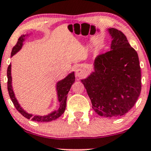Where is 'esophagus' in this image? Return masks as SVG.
<instances>
[{
	"label": "esophagus",
	"instance_id": "34e87169",
	"mask_svg": "<svg viewBox=\"0 0 151 151\" xmlns=\"http://www.w3.org/2000/svg\"><path fill=\"white\" fill-rule=\"evenodd\" d=\"M86 74V72L84 69L81 68H77L75 70V75L76 77H79V78H81L83 77H84Z\"/></svg>",
	"mask_w": 151,
	"mask_h": 151
}]
</instances>
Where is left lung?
Masks as SVG:
<instances>
[{"label":"left lung","instance_id":"obj_1","mask_svg":"<svg viewBox=\"0 0 151 151\" xmlns=\"http://www.w3.org/2000/svg\"><path fill=\"white\" fill-rule=\"evenodd\" d=\"M113 40L111 50L95 59L94 72L81 82L92 108L101 116L124 115L132 109L141 91V74L137 52L126 35L109 29Z\"/></svg>","mask_w":151,"mask_h":151}]
</instances>
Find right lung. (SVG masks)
Masks as SVG:
<instances>
[{"instance_id":"obj_1","label":"right lung","mask_w":151,"mask_h":151,"mask_svg":"<svg viewBox=\"0 0 151 151\" xmlns=\"http://www.w3.org/2000/svg\"><path fill=\"white\" fill-rule=\"evenodd\" d=\"M26 35H22L20 36L18 40L16 45L13 47V50L11 52V57L13 56L15 53L21 49L22 46V42H23L25 37ZM7 76H8V91L9 93V96L10 99L13 101V104H14L15 109L20 112V114L25 117L27 119H31L32 121H38V122H49L55 120V119H58L59 117L61 116L62 114L65 112L66 104H67V93L70 91L71 86H72L73 83L75 81V76L74 73L72 72L69 74L67 77L65 78L62 80L58 81L57 84V91H58V100L60 102V108L58 111H55L52 112L51 114H48L46 116H32V114H27L21 108L20 104H18L16 98H15L14 92L13 91V88H12V78H11V65H9L8 67V70H7Z\"/></svg>"}]
</instances>
